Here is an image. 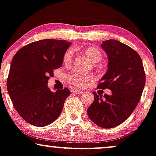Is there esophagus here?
Segmentation results:
<instances>
[{
	"label": "esophagus",
	"mask_w": 156,
	"mask_h": 156,
	"mask_svg": "<svg viewBox=\"0 0 156 156\" xmlns=\"http://www.w3.org/2000/svg\"><path fill=\"white\" fill-rule=\"evenodd\" d=\"M73 91L74 92L75 94H83V90H76V89L73 90Z\"/></svg>",
	"instance_id": "1"
}]
</instances>
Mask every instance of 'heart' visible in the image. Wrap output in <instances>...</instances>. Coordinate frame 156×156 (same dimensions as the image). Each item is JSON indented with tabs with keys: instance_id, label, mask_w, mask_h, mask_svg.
Segmentation results:
<instances>
[{
	"instance_id": "1",
	"label": "heart",
	"mask_w": 156,
	"mask_h": 156,
	"mask_svg": "<svg viewBox=\"0 0 156 156\" xmlns=\"http://www.w3.org/2000/svg\"><path fill=\"white\" fill-rule=\"evenodd\" d=\"M74 50L80 52L83 55H85L87 59H89V60L94 64V68L97 71H101L102 69V66L99 63L103 58V55L100 49L95 46H84L81 48H75ZM71 57H72V55L71 52L69 51H66L64 54L63 58H62L63 64L66 66L69 65L71 61ZM67 80L70 83L73 84L75 86L82 87L89 80V76L75 73L68 75Z\"/></svg>"
}]
</instances>
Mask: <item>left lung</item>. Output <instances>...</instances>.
<instances>
[{"instance_id": "1", "label": "left lung", "mask_w": 156, "mask_h": 156, "mask_svg": "<svg viewBox=\"0 0 156 156\" xmlns=\"http://www.w3.org/2000/svg\"><path fill=\"white\" fill-rule=\"evenodd\" d=\"M101 47L107 53L108 70L98 88H108L111 95H97L87 108L93 122L103 128L121 125L130 116L139 104L145 85V73L139 54L116 40H105Z\"/></svg>"}]
</instances>
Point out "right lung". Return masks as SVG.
Here are the masks:
<instances>
[{"label":"right lung","instance_id":"obj_1","mask_svg":"<svg viewBox=\"0 0 156 156\" xmlns=\"http://www.w3.org/2000/svg\"><path fill=\"white\" fill-rule=\"evenodd\" d=\"M71 43L46 39L33 42L20 48L12 59L7 79V90L17 113L36 127L50 125L58 118L68 88L52 92L48 87L53 71L62 64Z\"/></svg>","mask_w":156,"mask_h":156}]
</instances>
